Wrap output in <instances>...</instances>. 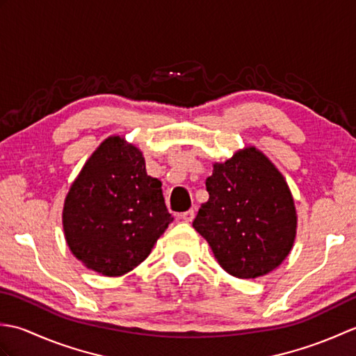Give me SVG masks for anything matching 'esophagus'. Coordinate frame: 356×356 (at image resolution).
Here are the masks:
<instances>
[{
  "mask_svg": "<svg viewBox=\"0 0 356 356\" xmlns=\"http://www.w3.org/2000/svg\"><path fill=\"white\" fill-rule=\"evenodd\" d=\"M177 218H179V220H182V222L190 223V222L193 220V218H194V211H193V209H190V211H185V213L179 214V216H177Z\"/></svg>",
  "mask_w": 356,
  "mask_h": 356,
  "instance_id": "34e87169",
  "label": "esophagus"
}]
</instances>
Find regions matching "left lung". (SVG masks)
Here are the masks:
<instances>
[{"label": "left lung", "mask_w": 356, "mask_h": 356, "mask_svg": "<svg viewBox=\"0 0 356 356\" xmlns=\"http://www.w3.org/2000/svg\"><path fill=\"white\" fill-rule=\"evenodd\" d=\"M209 197L193 226L218 264L237 278H259L278 268L297 237V209L283 174L255 147L213 163Z\"/></svg>", "instance_id": "1"}]
</instances>
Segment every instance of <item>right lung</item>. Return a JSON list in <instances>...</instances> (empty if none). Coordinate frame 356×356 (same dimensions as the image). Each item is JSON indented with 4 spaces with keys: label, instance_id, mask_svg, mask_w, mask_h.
<instances>
[{
    "label": "right lung",
    "instance_id": "right-lung-1",
    "mask_svg": "<svg viewBox=\"0 0 356 356\" xmlns=\"http://www.w3.org/2000/svg\"><path fill=\"white\" fill-rule=\"evenodd\" d=\"M171 222L161 180L148 176L142 151L120 136L93 151L63 208L67 246L87 269L105 277L139 266Z\"/></svg>",
    "mask_w": 356,
    "mask_h": 356
}]
</instances>
